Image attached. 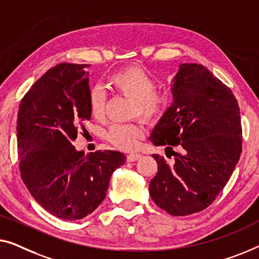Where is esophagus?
Here are the masks:
<instances>
[{
	"label": "esophagus",
	"mask_w": 259,
	"mask_h": 259,
	"mask_svg": "<svg viewBox=\"0 0 259 259\" xmlns=\"http://www.w3.org/2000/svg\"><path fill=\"white\" fill-rule=\"evenodd\" d=\"M142 157L141 154H129L126 156V159H128V162H135V161H138Z\"/></svg>",
	"instance_id": "1"
}]
</instances>
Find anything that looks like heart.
<instances>
[{"label":"heart","instance_id":"b5f03b06","mask_svg":"<svg viewBox=\"0 0 259 259\" xmlns=\"http://www.w3.org/2000/svg\"><path fill=\"white\" fill-rule=\"evenodd\" d=\"M108 84L116 92L133 100V114H138L147 121L161 118L169 105V95L154 90L155 82L141 67H126L109 76ZM89 109L94 117L103 115L105 96L103 90L95 87L89 93ZM143 135V128L138 123L112 125L108 137L116 147L131 150Z\"/></svg>","mask_w":259,"mask_h":259}]
</instances>
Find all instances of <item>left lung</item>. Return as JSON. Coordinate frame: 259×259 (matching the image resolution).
<instances>
[{"instance_id": "obj_1", "label": "left lung", "mask_w": 259, "mask_h": 259, "mask_svg": "<svg viewBox=\"0 0 259 259\" xmlns=\"http://www.w3.org/2000/svg\"><path fill=\"white\" fill-rule=\"evenodd\" d=\"M171 82L174 101L149 138L175 161L170 165L152 155L158 170L149 191L167 213L187 216L209 206L230 180L242 151V125L234 94L204 65L181 64Z\"/></svg>"}]
</instances>
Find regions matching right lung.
I'll use <instances>...</instances> for the list:
<instances>
[{
	"label": "right lung",
	"mask_w": 259,
	"mask_h": 259,
	"mask_svg": "<svg viewBox=\"0 0 259 259\" xmlns=\"http://www.w3.org/2000/svg\"><path fill=\"white\" fill-rule=\"evenodd\" d=\"M89 64L61 63L37 79L21 101L17 147L21 177L43 209L65 221L88 216L105 198L125 155L72 145L89 109Z\"/></svg>",
	"instance_id": "add662e5"
}]
</instances>
